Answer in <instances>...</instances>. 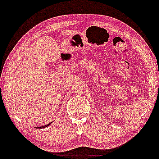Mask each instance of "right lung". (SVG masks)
Instances as JSON below:
<instances>
[{
  "label": "right lung",
  "mask_w": 159,
  "mask_h": 159,
  "mask_svg": "<svg viewBox=\"0 0 159 159\" xmlns=\"http://www.w3.org/2000/svg\"><path fill=\"white\" fill-rule=\"evenodd\" d=\"M50 125V124H48V125H43V126H41V127H38L39 129H43V128H46L47 126H48V125Z\"/></svg>",
  "instance_id": "add662e5"
}]
</instances>
